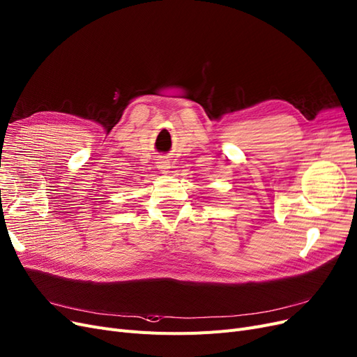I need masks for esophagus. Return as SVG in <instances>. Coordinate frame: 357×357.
Returning a JSON list of instances; mask_svg holds the SVG:
<instances>
[{
  "label": "esophagus",
  "mask_w": 357,
  "mask_h": 357,
  "mask_svg": "<svg viewBox=\"0 0 357 357\" xmlns=\"http://www.w3.org/2000/svg\"><path fill=\"white\" fill-rule=\"evenodd\" d=\"M157 167L160 169V172L162 174H167V170L170 169V166H169V162L166 160V158H163V157H160V158H157Z\"/></svg>",
  "instance_id": "obj_1"
}]
</instances>
